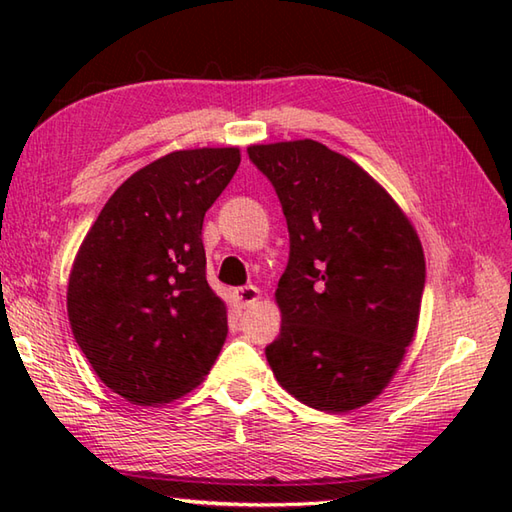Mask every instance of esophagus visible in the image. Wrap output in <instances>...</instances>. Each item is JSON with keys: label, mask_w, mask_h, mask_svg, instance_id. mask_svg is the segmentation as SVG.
Masks as SVG:
<instances>
[{"label": "esophagus", "mask_w": 512, "mask_h": 512, "mask_svg": "<svg viewBox=\"0 0 512 512\" xmlns=\"http://www.w3.org/2000/svg\"><path fill=\"white\" fill-rule=\"evenodd\" d=\"M235 297L244 308H248V306H253L255 301H259V290L255 286H242L235 290Z\"/></svg>", "instance_id": "obj_1"}]
</instances>
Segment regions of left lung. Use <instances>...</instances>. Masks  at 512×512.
Masks as SVG:
<instances>
[{"mask_svg":"<svg viewBox=\"0 0 512 512\" xmlns=\"http://www.w3.org/2000/svg\"><path fill=\"white\" fill-rule=\"evenodd\" d=\"M248 156L273 182L290 233L270 369L312 409L363 407L416 336L424 290L416 228L363 167L317 140L250 145Z\"/></svg>","mask_w":512,"mask_h":512,"instance_id":"8db88e82","label":"left lung"}]
</instances>
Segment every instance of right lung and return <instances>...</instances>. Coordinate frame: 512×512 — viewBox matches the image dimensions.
<instances>
[{
    "instance_id": "add662e5",
    "label": "right lung",
    "mask_w": 512,
    "mask_h": 512,
    "mask_svg": "<svg viewBox=\"0 0 512 512\" xmlns=\"http://www.w3.org/2000/svg\"><path fill=\"white\" fill-rule=\"evenodd\" d=\"M239 160L237 147H202L138 169L74 257V339L96 376L134 405L189 394L226 341V303L206 281L202 222Z\"/></svg>"
}]
</instances>
